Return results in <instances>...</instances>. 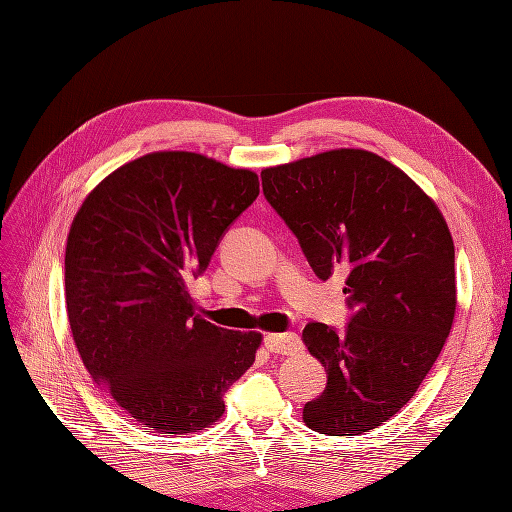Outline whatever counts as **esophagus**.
I'll return each mask as SVG.
<instances>
[{
  "instance_id": "1",
  "label": "esophagus",
  "mask_w": 512,
  "mask_h": 512,
  "mask_svg": "<svg viewBox=\"0 0 512 512\" xmlns=\"http://www.w3.org/2000/svg\"><path fill=\"white\" fill-rule=\"evenodd\" d=\"M265 346L275 354H294L301 350V339L297 333H269Z\"/></svg>"
}]
</instances>
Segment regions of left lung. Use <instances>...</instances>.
<instances>
[{
  "label": "left lung",
  "instance_id": "8db88e82",
  "mask_svg": "<svg viewBox=\"0 0 512 512\" xmlns=\"http://www.w3.org/2000/svg\"><path fill=\"white\" fill-rule=\"evenodd\" d=\"M271 207L320 280L348 271L344 333L309 322L303 344L327 389L303 421L359 436L404 408L436 363L457 309L455 245L442 211L404 170L365 149H331L260 173Z\"/></svg>",
  "mask_w": 512,
  "mask_h": 512
}]
</instances>
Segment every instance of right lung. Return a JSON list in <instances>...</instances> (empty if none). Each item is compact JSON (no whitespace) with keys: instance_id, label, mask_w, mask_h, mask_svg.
I'll use <instances>...</instances> for the list:
<instances>
[{"instance_id":"1","label":"right lung","mask_w":512,"mask_h":512,"mask_svg":"<svg viewBox=\"0 0 512 512\" xmlns=\"http://www.w3.org/2000/svg\"><path fill=\"white\" fill-rule=\"evenodd\" d=\"M260 192L250 168L153 151L87 194L66 243V312L83 365L156 433L218 423L224 393L256 361L262 333L196 314L188 292L226 228Z\"/></svg>"}]
</instances>
